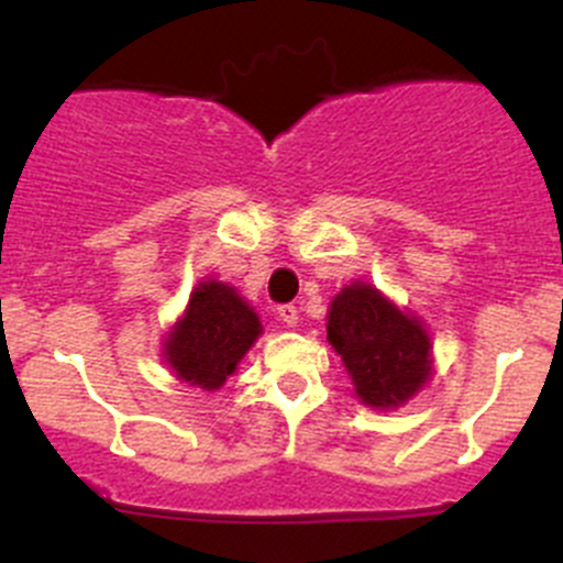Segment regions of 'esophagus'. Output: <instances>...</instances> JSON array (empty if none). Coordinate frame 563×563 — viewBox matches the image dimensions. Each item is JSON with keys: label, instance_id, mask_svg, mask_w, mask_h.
<instances>
[{"label": "esophagus", "instance_id": "obj_1", "mask_svg": "<svg viewBox=\"0 0 563 563\" xmlns=\"http://www.w3.org/2000/svg\"><path fill=\"white\" fill-rule=\"evenodd\" d=\"M277 319H280L286 327H297L299 324V310L294 308V305H280V308H277Z\"/></svg>", "mask_w": 563, "mask_h": 563}]
</instances>
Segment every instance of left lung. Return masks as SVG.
I'll use <instances>...</instances> for the list:
<instances>
[{"label": "left lung", "mask_w": 563, "mask_h": 563, "mask_svg": "<svg viewBox=\"0 0 563 563\" xmlns=\"http://www.w3.org/2000/svg\"><path fill=\"white\" fill-rule=\"evenodd\" d=\"M327 341L352 376L363 404L393 409L432 376V341L415 316L398 310L368 283L335 294L327 313Z\"/></svg>", "instance_id": "left-lung-1"}]
</instances>
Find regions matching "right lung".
Listing matches in <instances>:
<instances>
[{
	"mask_svg": "<svg viewBox=\"0 0 563 563\" xmlns=\"http://www.w3.org/2000/svg\"><path fill=\"white\" fill-rule=\"evenodd\" d=\"M261 335L258 313L220 280H203L192 291L187 313L165 341V360L178 379L217 390L236 371Z\"/></svg>",
	"mask_w": 563,
	"mask_h": 563,
	"instance_id": "right-lung-1",
	"label": "right lung"
}]
</instances>
